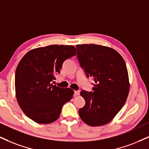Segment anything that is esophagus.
<instances>
[{"mask_svg":"<svg viewBox=\"0 0 149 149\" xmlns=\"http://www.w3.org/2000/svg\"><path fill=\"white\" fill-rule=\"evenodd\" d=\"M74 94L75 95H79L80 94V91H74Z\"/></svg>","mask_w":149,"mask_h":149,"instance_id":"1","label":"esophagus"}]
</instances>
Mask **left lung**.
<instances>
[{
	"label": "left lung",
	"mask_w": 149,
	"mask_h": 149,
	"mask_svg": "<svg viewBox=\"0 0 149 149\" xmlns=\"http://www.w3.org/2000/svg\"><path fill=\"white\" fill-rule=\"evenodd\" d=\"M76 47L80 66L86 77L94 81L91 92L81 91L86 104L79 114L88 125H104L115 117L127 100L130 86L126 63L111 47L95 44Z\"/></svg>",
	"instance_id": "1"
}]
</instances>
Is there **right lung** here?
Segmentation results:
<instances>
[{
  "label": "right lung",
  "mask_w": 149,
  "mask_h": 149,
  "mask_svg": "<svg viewBox=\"0 0 149 149\" xmlns=\"http://www.w3.org/2000/svg\"><path fill=\"white\" fill-rule=\"evenodd\" d=\"M72 45H52L29 51L16 68L15 90L18 105L29 118L49 124L59 117L74 92L53 85L63 62L76 55Z\"/></svg>",
  "instance_id": "1"
}]
</instances>
